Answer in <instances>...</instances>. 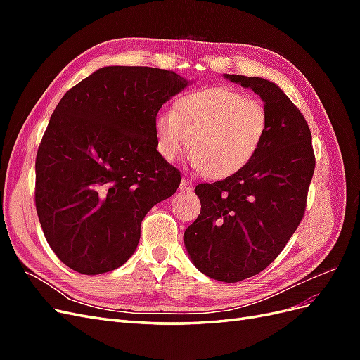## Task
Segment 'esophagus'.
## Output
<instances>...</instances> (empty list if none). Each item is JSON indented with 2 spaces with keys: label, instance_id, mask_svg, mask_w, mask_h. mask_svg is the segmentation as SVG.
Returning <instances> with one entry per match:
<instances>
[{
  "label": "esophagus",
  "instance_id": "esophagus-1",
  "mask_svg": "<svg viewBox=\"0 0 360 360\" xmlns=\"http://www.w3.org/2000/svg\"><path fill=\"white\" fill-rule=\"evenodd\" d=\"M192 183H191V180H188V179H181V183H180V191H183V192H191L192 191Z\"/></svg>",
  "mask_w": 360,
  "mask_h": 360
}]
</instances>
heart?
Wrapping results in <instances>:
<instances>
[{"label": "heart", "instance_id": "b5f03b06", "mask_svg": "<svg viewBox=\"0 0 360 360\" xmlns=\"http://www.w3.org/2000/svg\"><path fill=\"white\" fill-rule=\"evenodd\" d=\"M267 111L257 101L225 86L183 94L172 111L155 117L159 155L172 162L188 141L189 158L205 177L225 179L255 158L267 132Z\"/></svg>", "mask_w": 360, "mask_h": 360}]
</instances>
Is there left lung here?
Here are the masks:
<instances>
[{
	"label": "left lung",
	"instance_id": "1",
	"mask_svg": "<svg viewBox=\"0 0 360 360\" xmlns=\"http://www.w3.org/2000/svg\"><path fill=\"white\" fill-rule=\"evenodd\" d=\"M261 97L267 132L258 153L233 176L201 183L195 193L201 213L183 234L184 248L201 274L238 282L264 270L299 226L315 168L307 120L276 84L224 75Z\"/></svg>",
	"mask_w": 360,
	"mask_h": 360
}]
</instances>
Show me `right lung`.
<instances>
[{
  "label": "right lung",
  "instance_id": "1",
  "mask_svg": "<svg viewBox=\"0 0 360 360\" xmlns=\"http://www.w3.org/2000/svg\"><path fill=\"white\" fill-rule=\"evenodd\" d=\"M191 84L176 72L108 66L70 89L36 158V209L46 240L84 275L132 257L141 222L169 198L180 172L156 150L155 117Z\"/></svg>",
  "mask_w": 360,
  "mask_h": 360
}]
</instances>
